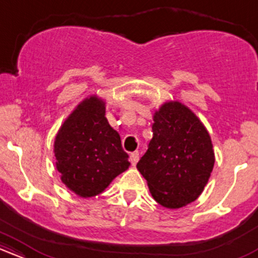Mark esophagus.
<instances>
[{
    "instance_id": "obj_1",
    "label": "esophagus",
    "mask_w": 258,
    "mask_h": 258,
    "mask_svg": "<svg viewBox=\"0 0 258 258\" xmlns=\"http://www.w3.org/2000/svg\"><path fill=\"white\" fill-rule=\"evenodd\" d=\"M138 160H139V152L136 150V152L131 153V155H130V161H131V164L133 165V166H136V164L138 162Z\"/></svg>"
}]
</instances>
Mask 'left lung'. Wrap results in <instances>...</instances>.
Returning a JSON list of instances; mask_svg holds the SVG:
<instances>
[{"instance_id": "left-lung-1", "label": "left lung", "mask_w": 258, "mask_h": 258, "mask_svg": "<svg viewBox=\"0 0 258 258\" xmlns=\"http://www.w3.org/2000/svg\"><path fill=\"white\" fill-rule=\"evenodd\" d=\"M215 164L209 132L179 102L165 103L154 115L153 138L137 168L160 205L179 209L203 193Z\"/></svg>"}]
</instances>
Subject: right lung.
<instances>
[{"label":"right lung","instance_id":"obj_1","mask_svg":"<svg viewBox=\"0 0 258 258\" xmlns=\"http://www.w3.org/2000/svg\"><path fill=\"white\" fill-rule=\"evenodd\" d=\"M61 182L82 198L98 195L130 166L119 133L105 117V103L85 99L65 120L54 142Z\"/></svg>","mask_w":258,"mask_h":258}]
</instances>
